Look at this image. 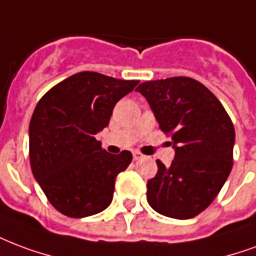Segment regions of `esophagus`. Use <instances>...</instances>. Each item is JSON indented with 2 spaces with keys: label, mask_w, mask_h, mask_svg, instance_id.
<instances>
[{
  "label": "esophagus",
  "mask_w": 256,
  "mask_h": 256,
  "mask_svg": "<svg viewBox=\"0 0 256 256\" xmlns=\"http://www.w3.org/2000/svg\"><path fill=\"white\" fill-rule=\"evenodd\" d=\"M133 158L136 162H137V160H141V158H144V154L141 152L136 150V152H133Z\"/></svg>",
  "instance_id": "34e87169"
}]
</instances>
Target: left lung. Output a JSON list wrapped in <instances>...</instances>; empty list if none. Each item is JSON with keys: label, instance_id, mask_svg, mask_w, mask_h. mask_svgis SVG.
<instances>
[{"label": "left lung", "instance_id": "obj_1", "mask_svg": "<svg viewBox=\"0 0 256 256\" xmlns=\"http://www.w3.org/2000/svg\"><path fill=\"white\" fill-rule=\"evenodd\" d=\"M160 130L171 136L175 158L148 180L153 210L178 220L192 218L214 200L234 166V128L222 104L190 77L145 81L137 88Z\"/></svg>", "mask_w": 256, "mask_h": 256}]
</instances>
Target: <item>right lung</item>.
I'll list each match as a JSON object with an SVG mask.
<instances>
[{"label": "right lung", "instance_id": "1", "mask_svg": "<svg viewBox=\"0 0 256 256\" xmlns=\"http://www.w3.org/2000/svg\"><path fill=\"white\" fill-rule=\"evenodd\" d=\"M138 82L81 72L38 102L30 122L31 170L62 214L88 217L111 204L115 179L133 156L128 150L106 152L94 134L108 124L115 104Z\"/></svg>", "mask_w": 256, "mask_h": 256}]
</instances>
